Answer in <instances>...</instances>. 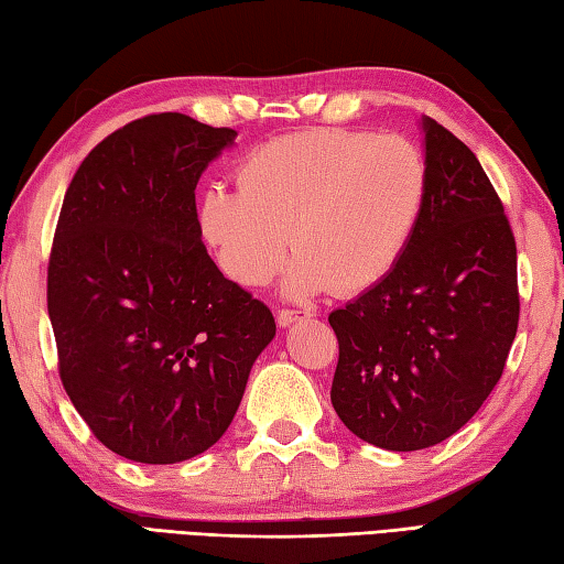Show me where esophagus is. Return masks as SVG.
<instances>
[{"label":"esophagus","instance_id":"34e87169","mask_svg":"<svg viewBox=\"0 0 564 564\" xmlns=\"http://www.w3.org/2000/svg\"><path fill=\"white\" fill-rule=\"evenodd\" d=\"M313 315L307 311H279L275 319H279V327H291L293 323H301V319H311Z\"/></svg>","mask_w":564,"mask_h":564}]
</instances>
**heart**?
<instances>
[{"label":"heart","mask_w":564,"mask_h":564,"mask_svg":"<svg viewBox=\"0 0 564 564\" xmlns=\"http://www.w3.org/2000/svg\"><path fill=\"white\" fill-rule=\"evenodd\" d=\"M239 187L209 185L203 235L225 271L267 285L297 251L285 293H359L399 263L421 219L427 165L395 134L319 129L263 143L237 171Z\"/></svg>","instance_id":"heart-1"}]
</instances>
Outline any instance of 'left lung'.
I'll use <instances>...</instances> for the list:
<instances>
[{"instance_id":"obj_1","label":"left lung","mask_w":564,"mask_h":564,"mask_svg":"<svg viewBox=\"0 0 564 564\" xmlns=\"http://www.w3.org/2000/svg\"><path fill=\"white\" fill-rule=\"evenodd\" d=\"M427 193L401 259L329 313L333 399L364 443L413 452L467 425L499 383L518 329L516 241L477 156L421 117Z\"/></svg>"}]
</instances>
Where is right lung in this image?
Returning <instances> with one entry per match:
<instances>
[{
    "instance_id": "obj_1",
    "label": "right lung",
    "mask_w": 564,
    "mask_h": 564,
    "mask_svg": "<svg viewBox=\"0 0 564 564\" xmlns=\"http://www.w3.org/2000/svg\"><path fill=\"white\" fill-rule=\"evenodd\" d=\"M235 139L178 112L137 119L87 153L61 207L48 261L61 381L99 443L141 465L213 447L275 337L197 223L195 185Z\"/></svg>"
}]
</instances>
